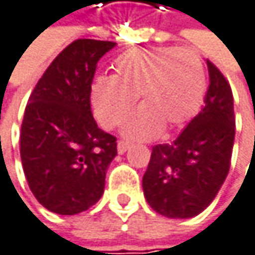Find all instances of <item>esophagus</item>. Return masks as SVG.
Segmentation results:
<instances>
[{
    "label": "esophagus",
    "mask_w": 255,
    "mask_h": 255,
    "mask_svg": "<svg viewBox=\"0 0 255 255\" xmlns=\"http://www.w3.org/2000/svg\"><path fill=\"white\" fill-rule=\"evenodd\" d=\"M128 148H129V142H126V141H119L117 142V151H119V154L126 153Z\"/></svg>",
    "instance_id": "obj_1"
}]
</instances>
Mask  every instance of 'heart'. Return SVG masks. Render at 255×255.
<instances>
[{"label": "heart", "mask_w": 255, "mask_h": 255, "mask_svg": "<svg viewBox=\"0 0 255 255\" xmlns=\"http://www.w3.org/2000/svg\"><path fill=\"white\" fill-rule=\"evenodd\" d=\"M111 77L92 86L98 122L113 129L122 125L139 96L142 108L126 123L125 135L154 138L162 128L186 126L200 111L206 95V72L199 55L178 47L132 49L117 58Z\"/></svg>", "instance_id": "obj_1"}]
</instances>
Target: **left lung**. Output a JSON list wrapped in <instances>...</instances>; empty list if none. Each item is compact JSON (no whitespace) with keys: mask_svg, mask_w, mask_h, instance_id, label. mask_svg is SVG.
<instances>
[{"mask_svg":"<svg viewBox=\"0 0 255 255\" xmlns=\"http://www.w3.org/2000/svg\"><path fill=\"white\" fill-rule=\"evenodd\" d=\"M205 107L172 144L153 147L142 177L148 205L168 218L200 214L217 196L229 169L235 141L233 95L221 71L206 61Z\"/></svg>","mask_w":255,"mask_h":255,"instance_id":"1","label":"left lung"}]
</instances>
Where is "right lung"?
Wrapping results in <instances>:
<instances>
[{
    "label": "right lung",
    "mask_w": 255,
    "mask_h": 255,
    "mask_svg": "<svg viewBox=\"0 0 255 255\" xmlns=\"http://www.w3.org/2000/svg\"><path fill=\"white\" fill-rule=\"evenodd\" d=\"M114 46L87 38L72 41L49 65L25 108L23 172L35 199L52 212H83L104 193L117 139L98 128L90 92L98 61Z\"/></svg>",
    "instance_id": "add662e5"
}]
</instances>
